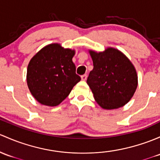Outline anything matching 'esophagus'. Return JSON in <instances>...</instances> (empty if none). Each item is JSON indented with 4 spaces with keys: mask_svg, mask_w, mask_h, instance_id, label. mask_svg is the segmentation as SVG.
Listing matches in <instances>:
<instances>
[{
    "mask_svg": "<svg viewBox=\"0 0 160 160\" xmlns=\"http://www.w3.org/2000/svg\"><path fill=\"white\" fill-rule=\"evenodd\" d=\"M87 74L82 75V76H81L82 80H87Z\"/></svg>",
    "mask_w": 160,
    "mask_h": 160,
    "instance_id": "34e87169",
    "label": "esophagus"
}]
</instances>
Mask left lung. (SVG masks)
<instances>
[{
  "label": "left lung",
  "instance_id": "obj_1",
  "mask_svg": "<svg viewBox=\"0 0 160 160\" xmlns=\"http://www.w3.org/2000/svg\"><path fill=\"white\" fill-rule=\"evenodd\" d=\"M93 69L87 83L94 99L103 109L112 110L127 104L137 87V71L119 50L108 48L102 53L90 51Z\"/></svg>",
  "mask_w": 160,
  "mask_h": 160
}]
</instances>
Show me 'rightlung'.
Listing matches in <instances>:
<instances>
[{
	"instance_id": "1",
	"label": "right lung",
	"mask_w": 160,
	"mask_h": 160,
	"mask_svg": "<svg viewBox=\"0 0 160 160\" xmlns=\"http://www.w3.org/2000/svg\"><path fill=\"white\" fill-rule=\"evenodd\" d=\"M74 50L58 43L41 49L28 67L27 82L33 97L41 104L55 107L68 97L81 80L72 61Z\"/></svg>"
}]
</instances>
